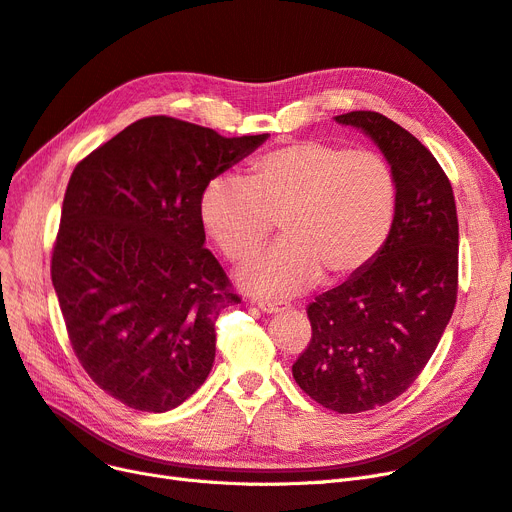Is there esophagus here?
<instances>
[{
	"mask_svg": "<svg viewBox=\"0 0 512 512\" xmlns=\"http://www.w3.org/2000/svg\"><path fill=\"white\" fill-rule=\"evenodd\" d=\"M257 306L263 310V312H278L280 304L274 299H257Z\"/></svg>",
	"mask_w": 512,
	"mask_h": 512,
	"instance_id": "34e87169",
	"label": "esophagus"
}]
</instances>
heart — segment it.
<instances>
[{
    "mask_svg": "<svg viewBox=\"0 0 512 512\" xmlns=\"http://www.w3.org/2000/svg\"><path fill=\"white\" fill-rule=\"evenodd\" d=\"M399 208V181L375 149L295 141L251 160L246 177L208 181L198 200L204 232L234 263L251 259L280 221L285 242L240 270L263 295H293L325 276L335 285L384 251Z\"/></svg>",
    "mask_w": 512,
    "mask_h": 512,
    "instance_id": "obj_1",
    "label": "heart"
}]
</instances>
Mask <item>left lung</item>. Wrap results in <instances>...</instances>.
Returning <instances> with one entry per match:
<instances>
[{
	"label": "left lung",
	"instance_id": "1",
	"mask_svg": "<svg viewBox=\"0 0 512 512\" xmlns=\"http://www.w3.org/2000/svg\"><path fill=\"white\" fill-rule=\"evenodd\" d=\"M361 128L399 181L384 251L308 306L312 337L293 363L297 386L337 413L401 396L437 350L458 299V213L451 183L428 147L377 111L335 118Z\"/></svg>",
	"mask_w": 512,
	"mask_h": 512
}]
</instances>
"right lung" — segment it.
Instances as JSON below:
<instances>
[{
	"mask_svg": "<svg viewBox=\"0 0 512 512\" xmlns=\"http://www.w3.org/2000/svg\"><path fill=\"white\" fill-rule=\"evenodd\" d=\"M266 139L149 116L73 168L52 285L80 365L120 403L175 409L211 373L217 318L242 297L204 249L198 200Z\"/></svg>",
	"mask_w": 512,
	"mask_h": 512,
	"instance_id": "add662e5",
	"label": "right lung"
}]
</instances>
